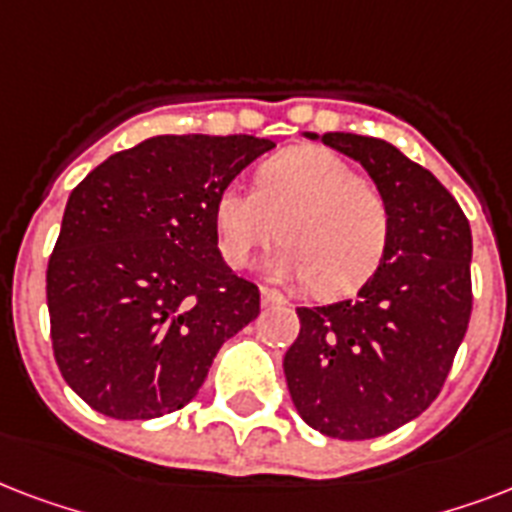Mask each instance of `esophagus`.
I'll return each instance as SVG.
<instances>
[{
  "label": "esophagus",
  "mask_w": 512,
  "mask_h": 512,
  "mask_svg": "<svg viewBox=\"0 0 512 512\" xmlns=\"http://www.w3.org/2000/svg\"><path fill=\"white\" fill-rule=\"evenodd\" d=\"M261 304L269 307V304H285V296L275 288H267V285H261Z\"/></svg>",
  "instance_id": "obj_1"
}]
</instances>
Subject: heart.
<instances>
[{"instance_id": "1", "label": "heart", "mask_w": 512, "mask_h": 512, "mask_svg": "<svg viewBox=\"0 0 512 512\" xmlns=\"http://www.w3.org/2000/svg\"><path fill=\"white\" fill-rule=\"evenodd\" d=\"M213 235L224 264L243 269L275 237L285 240L269 272L307 280L318 296L355 291L379 267L390 208L371 181L326 146L301 144L261 162L256 189L227 184L213 202Z\"/></svg>"}]
</instances>
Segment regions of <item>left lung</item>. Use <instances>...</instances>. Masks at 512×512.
<instances>
[{
  "label": "left lung",
  "mask_w": 512,
  "mask_h": 512,
  "mask_svg": "<svg viewBox=\"0 0 512 512\" xmlns=\"http://www.w3.org/2000/svg\"><path fill=\"white\" fill-rule=\"evenodd\" d=\"M320 141L374 178L390 208V240L355 299L296 310L301 328L283 371L307 425L366 441L438 398L473 312V237L449 189L392 144L355 133Z\"/></svg>",
  "instance_id": "obj_1"
}]
</instances>
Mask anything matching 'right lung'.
<instances>
[{"label": "right lung", "instance_id": "1", "mask_svg": "<svg viewBox=\"0 0 512 512\" xmlns=\"http://www.w3.org/2000/svg\"><path fill=\"white\" fill-rule=\"evenodd\" d=\"M256 136H157L74 186L47 261L55 363L112 419L184 408L229 336L259 315V288L224 264L213 202L272 149Z\"/></svg>", "mask_w": 512, "mask_h": 512}]
</instances>
